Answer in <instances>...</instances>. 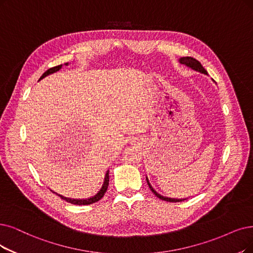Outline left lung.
<instances>
[{
  "label": "left lung",
  "mask_w": 253,
  "mask_h": 253,
  "mask_svg": "<svg viewBox=\"0 0 253 253\" xmlns=\"http://www.w3.org/2000/svg\"><path fill=\"white\" fill-rule=\"evenodd\" d=\"M179 63L185 64V65H187L188 67L192 68L193 70H196V72H199V73H201V74L208 75V72L204 68V66L201 65V63L198 61V60H196V59H194V58H192V57H183V58L179 59ZM146 180H147V184H148L149 189L151 190V192H153V193H154L158 198H160V199H162V200H165V201H169V203H179V201L186 200V198H185V199H176V198H168V197L162 196V195H160V194L158 193V192H156V190H155L153 187H151V185L149 184V181H148V178H147V177H146Z\"/></svg>",
  "instance_id": "left-lung-1"
}]
</instances>
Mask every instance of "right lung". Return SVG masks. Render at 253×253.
<instances>
[{
	"label": "right lung",
	"instance_id": "1",
	"mask_svg": "<svg viewBox=\"0 0 253 253\" xmlns=\"http://www.w3.org/2000/svg\"><path fill=\"white\" fill-rule=\"evenodd\" d=\"M65 65H68V63H65ZM62 67V64L61 65H58V66H55V67H52V68H49V69H47L46 72L40 77V79H39V81L42 80V79H43L44 77H46V76H48V75H50V74H54V73H56V72H58V70ZM108 186H109V170L107 171L106 172V175H105V180H104V184H103V187L100 188V190L97 192V193L94 195V196H92V197H90V198H87V199H72V198H67V197H64V196H62V195H59V194H57L60 198L61 199H63V200H65V201H67V203H70V204H73V205H79V206H86V205H91V204H94V203H96V201H98L99 199H102L103 197H104V195H105V193H106V191H107V189H108Z\"/></svg>",
	"mask_w": 253,
	"mask_h": 253
}]
</instances>
